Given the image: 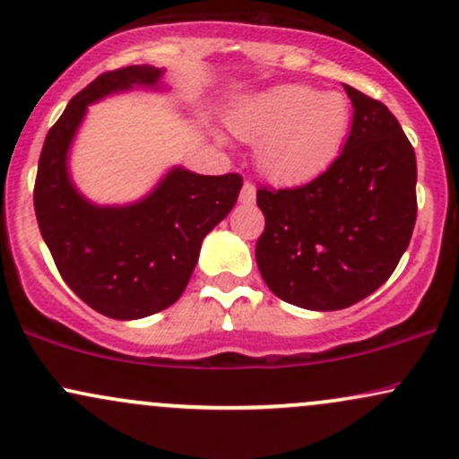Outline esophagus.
I'll return each mask as SVG.
<instances>
[{"label":"esophagus","instance_id":"esophagus-1","mask_svg":"<svg viewBox=\"0 0 459 459\" xmlns=\"http://www.w3.org/2000/svg\"><path fill=\"white\" fill-rule=\"evenodd\" d=\"M239 200H241V203H247V204L255 203V200H256V187L252 186V183H247V181H246V183H244V187H241Z\"/></svg>","mask_w":459,"mask_h":459}]
</instances>
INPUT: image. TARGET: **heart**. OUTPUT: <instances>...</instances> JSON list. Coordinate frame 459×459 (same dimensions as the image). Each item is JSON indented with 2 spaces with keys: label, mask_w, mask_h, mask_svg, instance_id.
Masks as SVG:
<instances>
[{
  "label": "heart",
  "mask_w": 459,
  "mask_h": 459,
  "mask_svg": "<svg viewBox=\"0 0 459 459\" xmlns=\"http://www.w3.org/2000/svg\"><path fill=\"white\" fill-rule=\"evenodd\" d=\"M230 129L259 144L256 163L276 183H304L339 157L351 127L345 94L321 92L304 83H284L239 103Z\"/></svg>",
  "instance_id": "heart-1"
}]
</instances>
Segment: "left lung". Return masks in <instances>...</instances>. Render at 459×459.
<instances>
[{
	"label": "left lung",
	"instance_id": "obj_1",
	"mask_svg": "<svg viewBox=\"0 0 459 459\" xmlns=\"http://www.w3.org/2000/svg\"><path fill=\"white\" fill-rule=\"evenodd\" d=\"M354 105L343 152L293 189L261 187L256 265L273 296L339 310L388 281L416 222V157L386 105L345 86Z\"/></svg>",
	"mask_w": 459,
	"mask_h": 459
}]
</instances>
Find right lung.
I'll return each mask as SVG.
<instances>
[{
  "mask_svg": "<svg viewBox=\"0 0 459 459\" xmlns=\"http://www.w3.org/2000/svg\"><path fill=\"white\" fill-rule=\"evenodd\" d=\"M161 73L125 66L99 75L71 99L40 151L34 186L40 235L75 296L112 319L149 317L181 298L203 239L244 186L239 175L172 168L149 196L125 207H99L77 192L66 160L88 105L134 86L157 88Z\"/></svg>",
  "mask_w": 459,
  "mask_h": 459,
  "instance_id": "obj_1",
  "label": "right lung"
}]
</instances>
